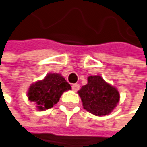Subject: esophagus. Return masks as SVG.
Returning a JSON list of instances; mask_svg holds the SVG:
<instances>
[{"label": "esophagus", "mask_w": 147, "mask_h": 147, "mask_svg": "<svg viewBox=\"0 0 147 147\" xmlns=\"http://www.w3.org/2000/svg\"><path fill=\"white\" fill-rule=\"evenodd\" d=\"M80 88V85L78 84H72V90H74V91H78Z\"/></svg>", "instance_id": "obj_1"}]
</instances>
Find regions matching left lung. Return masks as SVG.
<instances>
[{"instance_id": "1", "label": "left lung", "mask_w": 147, "mask_h": 147, "mask_svg": "<svg viewBox=\"0 0 147 147\" xmlns=\"http://www.w3.org/2000/svg\"><path fill=\"white\" fill-rule=\"evenodd\" d=\"M78 93L84 109L95 116L109 115L117 107L120 99L118 89L98 75L88 77V83Z\"/></svg>"}]
</instances>
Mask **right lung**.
Wrapping results in <instances>:
<instances>
[{"instance_id":"1","label":"right lung","mask_w":147,"mask_h":147,"mask_svg":"<svg viewBox=\"0 0 147 147\" xmlns=\"http://www.w3.org/2000/svg\"><path fill=\"white\" fill-rule=\"evenodd\" d=\"M71 90L65 78L57 73H49L46 77L30 84L27 96L30 102H34L38 111H45L57 104L62 94Z\"/></svg>"}]
</instances>
